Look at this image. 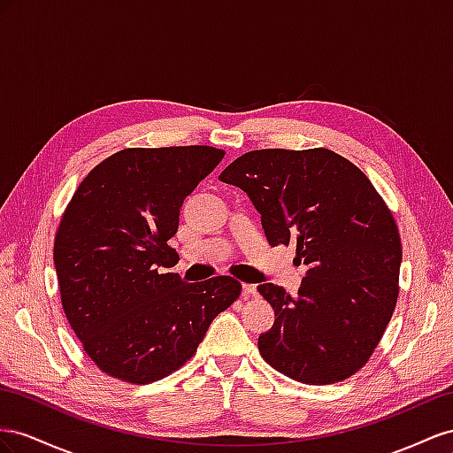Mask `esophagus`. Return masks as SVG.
Returning a JSON list of instances; mask_svg holds the SVG:
<instances>
[{
	"label": "esophagus",
	"instance_id": "esophagus-1",
	"mask_svg": "<svg viewBox=\"0 0 453 453\" xmlns=\"http://www.w3.org/2000/svg\"><path fill=\"white\" fill-rule=\"evenodd\" d=\"M257 290L254 284H242V296H256Z\"/></svg>",
	"mask_w": 453,
	"mask_h": 453
}]
</instances>
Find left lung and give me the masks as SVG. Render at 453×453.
Returning <instances> with one entry per match:
<instances>
[{
    "mask_svg": "<svg viewBox=\"0 0 453 453\" xmlns=\"http://www.w3.org/2000/svg\"><path fill=\"white\" fill-rule=\"evenodd\" d=\"M219 180L241 188L271 247L296 242L307 265L298 296L257 287L275 309L257 338L269 366L296 381L351 378L378 347L398 298L403 244L391 211L366 174L326 148L254 150Z\"/></svg>",
    "mask_w": 453,
    "mask_h": 453,
    "instance_id": "obj_1",
    "label": "left lung"
}]
</instances>
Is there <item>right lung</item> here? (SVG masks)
I'll use <instances>...</instances> for the list:
<instances>
[{"label": "right lung", "instance_id": "right-lung-1", "mask_svg": "<svg viewBox=\"0 0 453 453\" xmlns=\"http://www.w3.org/2000/svg\"><path fill=\"white\" fill-rule=\"evenodd\" d=\"M211 146L127 148L90 171L62 214L55 269L62 309L93 363L127 383L169 376L197 351L241 282H186L169 239L184 199L224 159Z\"/></svg>", "mask_w": 453, "mask_h": 453}]
</instances>
